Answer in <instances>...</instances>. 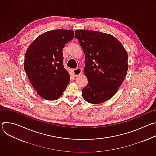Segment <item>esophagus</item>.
<instances>
[{
  "label": "esophagus",
  "mask_w": 156,
  "mask_h": 156,
  "mask_svg": "<svg viewBox=\"0 0 156 156\" xmlns=\"http://www.w3.org/2000/svg\"><path fill=\"white\" fill-rule=\"evenodd\" d=\"M73 75L75 77L78 76V75H81L82 73V69L80 67L75 69H73Z\"/></svg>",
  "instance_id": "1"
}]
</instances>
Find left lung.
Returning a JSON list of instances; mask_svg holds the SVG:
<instances>
[{"label":"left lung","instance_id":"8db88e82","mask_svg":"<svg viewBox=\"0 0 156 156\" xmlns=\"http://www.w3.org/2000/svg\"><path fill=\"white\" fill-rule=\"evenodd\" d=\"M78 39L85 56L84 75L88 83L82 96L89 103L98 104L112 98L128 72V54L114 36L97 31L78 30Z\"/></svg>","mask_w":156,"mask_h":156}]
</instances>
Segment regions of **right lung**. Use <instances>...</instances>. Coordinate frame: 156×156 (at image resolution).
<instances>
[{
    "label": "right lung",
    "instance_id": "obj_1",
    "mask_svg": "<svg viewBox=\"0 0 156 156\" xmlns=\"http://www.w3.org/2000/svg\"><path fill=\"white\" fill-rule=\"evenodd\" d=\"M73 37V30H51L39 35L27 49L25 70L37 94L44 99H58L70 82L62 50Z\"/></svg>",
    "mask_w": 156,
    "mask_h": 156
}]
</instances>
